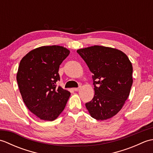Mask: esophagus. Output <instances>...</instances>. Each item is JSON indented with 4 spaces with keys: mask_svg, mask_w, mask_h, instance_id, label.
Listing matches in <instances>:
<instances>
[{
    "mask_svg": "<svg viewBox=\"0 0 153 153\" xmlns=\"http://www.w3.org/2000/svg\"><path fill=\"white\" fill-rule=\"evenodd\" d=\"M82 88V86H79V87H77V88H74V90L75 91H78L80 90V89Z\"/></svg>",
    "mask_w": 153,
    "mask_h": 153,
    "instance_id": "obj_1",
    "label": "esophagus"
}]
</instances>
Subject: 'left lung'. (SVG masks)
<instances>
[{"instance_id": "8db88e82", "label": "left lung", "mask_w": 153, "mask_h": 153, "mask_svg": "<svg viewBox=\"0 0 153 153\" xmlns=\"http://www.w3.org/2000/svg\"><path fill=\"white\" fill-rule=\"evenodd\" d=\"M77 53L93 74L95 95L85 104L86 108L97 120L111 118L120 111L129 95L131 62L124 53L111 47L95 45L80 48Z\"/></svg>"}]
</instances>
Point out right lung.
Returning <instances> with one entry per match:
<instances>
[{"mask_svg": "<svg viewBox=\"0 0 153 153\" xmlns=\"http://www.w3.org/2000/svg\"><path fill=\"white\" fill-rule=\"evenodd\" d=\"M70 54L58 45L29 52L19 63L16 79L25 105L41 120L53 121L63 111L70 92L56 87L59 66Z\"/></svg>", "mask_w": 153, "mask_h": 153, "instance_id": "1", "label": "right lung"}]
</instances>
